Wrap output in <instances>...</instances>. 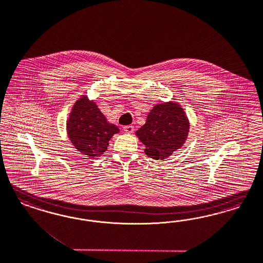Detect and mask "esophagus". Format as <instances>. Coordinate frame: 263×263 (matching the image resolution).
Returning <instances> with one entry per match:
<instances>
[{
	"mask_svg": "<svg viewBox=\"0 0 263 263\" xmlns=\"http://www.w3.org/2000/svg\"><path fill=\"white\" fill-rule=\"evenodd\" d=\"M123 129H124V131H125L126 133H129V134L133 133L134 130H135L133 125H127V126L123 127Z\"/></svg>",
	"mask_w": 263,
	"mask_h": 263,
	"instance_id": "34e87169",
	"label": "esophagus"
}]
</instances>
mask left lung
<instances>
[{"label": "left lung", "mask_w": 263, "mask_h": 263, "mask_svg": "<svg viewBox=\"0 0 263 263\" xmlns=\"http://www.w3.org/2000/svg\"><path fill=\"white\" fill-rule=\"evenodd\" d=\"M189 129L190 123L182 109L170 102L156 105L136 134L145 145V154L158 160L171 155L183 145Z\"/></svg>", "instance_id": "8db88e82"}]
</instances>
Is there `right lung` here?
<instances>
[{
	"instance_id": "add662e5",
	"label": "right lung",
	"mask_w": 263,
	"mask_h": 263,
	"mask_svg": "<svg viewBox=\"0 0 263 263\" xmlns=\"http://www.w3.org/2000/svg\"><path fill=\"white\" fill-rule=\"evenodd\" d=\"M67 125L72 145L89 157L104 154L109 139L119 132L118 126L109 123L96 104L87 97L78 100Z\"/></svg>"
}]
</instances>
